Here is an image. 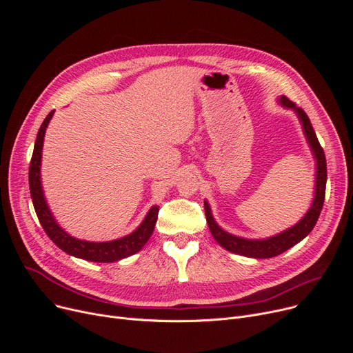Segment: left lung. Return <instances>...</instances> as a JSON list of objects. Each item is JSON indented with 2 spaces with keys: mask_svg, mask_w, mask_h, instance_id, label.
<instances>
[{
  "mask_svg": "<svg viewBox=\"0 0 353 353\" xmlns=\"http://www.w3.org/2000/svg\"><path fill=\"white\" fill-rule=\"evenodd\" d=\"M281 105L285 108H292L298 119L302 123V128L305 137L310 145V150L314 156V160H316V181H314V197L309 210L305 213V216L296 223L294 226L283 230L279 234H274L268 239H243L234 234H230L221 229L216 220L213 219L212 210L208 200H205V213H206V220L209 229L212 232V236L214 237L216 242L225 248L226 250L236 253V254H242L246 257H254V259H269L274 257L277 254H281L294 246L296 243H299L301 240H303L316 225V221L319 219V214L323 208V201H325V190H326V159L323 148L319 144V140L314 134V130L310 124L309 117L306 116L305 111L296 105L293 101H290L288 97L282 96L279 99Z\"/></svg>",
  "mask_w": 353,
  "mask_h": 353,
  "instance_id": "8db88e82",
  "label": "left lung"
}]
</instances>
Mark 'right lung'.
Returning a JSON list of instances; mask_svg holds the SVG:
<instances>
[{
	"label": "right lung",
	"instance_id": "obj_1",
	"mask_svg": "<svg viewBox=\"0 0 353 353\" xmlns=\"http://www.w3.org/2000/svg\"><path fill=\"white\" fill-rule=\"evenodd\" d=\"M52 114H54V110L46 117V120L43 121L39 130V134H37L34 152L30 163V173H28L32 205H34L37 217H39L47 236L52 240L55 246H59L63 252L74 257L84 259V261H88V262L111 263L140 252L154 230L157 214H159V206H153L150 210H148L147 216L141 221V225L133 233L120 237L117 240H111V242H87V240L76 239L70 236L65 230H63L57 221H55L46 201L43 186H41V176H40L44 134Z\"/></svg>",
	"mask_w": 353,
	"mask_h": 353
}]
</instances>
